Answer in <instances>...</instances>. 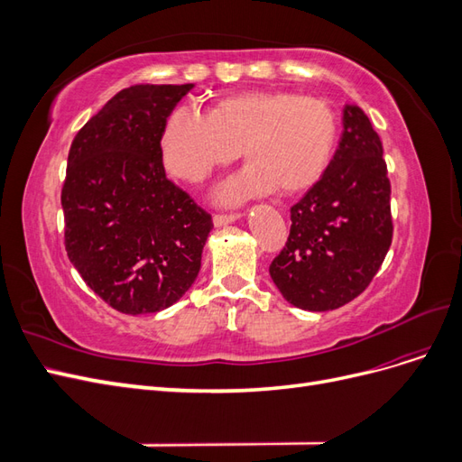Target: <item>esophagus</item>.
<instances>
[{
  "mask_svg": "<svg viewBox=\"0 0 462 462\" xmlns=\"http://www.w3.org/2000/svg\"><path fill=\"white\" fill-rule=\"evenodd\" d=\"M239 217H241L239 212H235V214H219V216L214 217V226L216 227H226V226H229V223H235Z\"/></svg>",
  "mask_w": 462,
  "mask_h": 462,
  "instance_id": "1",
  "label": "esophagus"
}]
</instances>
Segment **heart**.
Here are the masks:
<instances>
[{"instance_id": "b5f03b06", "label": "heart", "mask_w": 462, "mask_h": 462, "mask_svg": "<svg viewBox=\"0 0 462 462\" xmlns=\"http://www.w3.org/2000/svg\"><path fill=\"white\" fill-rule=\"evenodd\" d=\"M337 143L335 111L291 92H243L226 97L208 117L189 106L171 111L162 131L163 163L175 177L199 183L214 167L245 153L246 170L223 183L217 199L297 194L324 175Z\"/></svg>"}]
</instances>
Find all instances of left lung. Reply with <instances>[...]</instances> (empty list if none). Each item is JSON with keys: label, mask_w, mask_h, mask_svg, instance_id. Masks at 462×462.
Instances as JSON below:
<instances>
[{"label": "left lung", "mask_w": 462, "mask_h": 462, "mask_svg": "<svg viewBox=\"0 0 462 462\" xmlns=\"http://www.w3.org/2000/svg\"><path fill=\"white\" fill-rule=\"evenodd\" d=\"M389 199L380 136L365 111L346 104L339 148L318 183L291 208L287 245L270 265L283 299L310 312L356 299L391 246Z\"/></svg>", "instance_id": "obj_1"}]
</instances>
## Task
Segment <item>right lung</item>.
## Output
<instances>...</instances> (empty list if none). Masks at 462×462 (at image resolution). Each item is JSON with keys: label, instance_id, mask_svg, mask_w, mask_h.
I'll list each match as a JSON object with an SVG mask.
<instances>
[{"label": "right lung", "instance_id": "1", "mask_svg": "<svg viewBox=\"0 0 462 462\" xmlns=\"http://www.w3.org/2000/svg\"><path fill=\"white\" fill-rule=\"evenodd\" d=\"M194 85L117 92L69 150L65 250L85 283L123 314L170 309L192 287L212 217L165 177L162 131Z\"/></svg>", "mask_w": 462, "mask_h": 462}]
</instances>
